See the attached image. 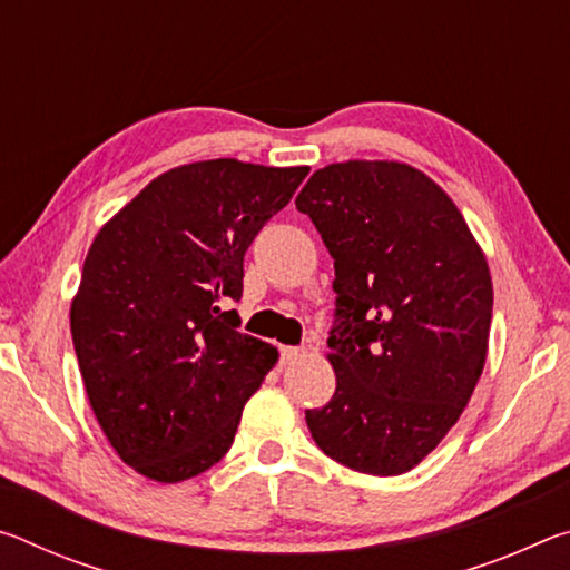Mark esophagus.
Instances as JSON below:
<instances>
[{
	"instance_id": "1",
	"label": "esophagus",
	"mask_w": 570,
	"mask_h": 570,
	"mask_svg": "<svg viewBox=\"0 0 570 570\" xmlns=\"http://www.w3.org/2000/svg\"><path fill=\"white\" fill-rule=\"evenodd\" d=\"M302 354H306L304 346H282V362H292Z\"/></svg>"
}]
</instances>
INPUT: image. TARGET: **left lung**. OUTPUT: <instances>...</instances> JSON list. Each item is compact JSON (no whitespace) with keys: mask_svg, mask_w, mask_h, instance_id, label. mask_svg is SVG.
<instances>
[{"mask_svg":"<svg viewBox=\"0 0 570 570\" xmlns=\"http://www.w3.org/2000/svg\"><path fill=\"white\" fill-rule=\"evenodd\" d=\"M334 258V397L306 410L324 455L402 475L465 410L488 356L493 278L460 208L400 160L320 168L296 196Z\"/></svg>","mask_w":570,"mask_h":570,"instance_id":"obj_1","label":"left lung"}]
</instances>
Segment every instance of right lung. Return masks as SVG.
Returning a JSON list of instances; mask_svg holds the SVG:
<instances>
[{
    "label": "right lung",
    "mask_w": 570,
    "mask_h": 570,
    "mask_svg": "<svg viewBox=\"0 0 570 570\" xmlns=\"http://www.w3.org/2000/svg\"><path fill=\"white\" fill-rule=\"evenodd\" d=\"M306 166L236 158L153 178L105 224L70 306L85 392L125 465L180 482L226 455L278 350L236 332L244 254Z\"/></svg>",
    "instance_id": "add662e5"
}]
</instances>
